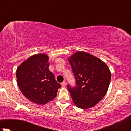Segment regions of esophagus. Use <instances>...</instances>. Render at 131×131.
<instances>
[{
	"label": "esophagus",
	"instance_id": "1",
	"mask_svg": "<svg viewBox=\"0 0 131 131\" xmlns=\"http://www.w3.org/2000/svg\"><path fill=\"white\" fill-rule=\"evenodd\" d=\"M61 85H62V87H63V88H65L66 85H67V83H66V82L65 81L61 83Z\"/></svg>",
	"mask_w": 131,
	"mask_h": 131
}]
</instances>
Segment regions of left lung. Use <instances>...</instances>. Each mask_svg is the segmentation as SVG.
I'll return each instance as SVG.
<instances>
[{"label":"left lung","instance_id":"8db88e82","mask_svg":"<svg viewBox=\"0 0 131 131\" xmlns=\"http://www.w3.org/2000/svg\"><path fill=\"white\" fill-rule=\"evenodd\" d=\"M75 76V88L68 85L74 104L88 109L101 101L108 91L111 72L105 62L84 51H78L68 58Z\"/></svg>","mask_w":131,"mask_h":131}]
</instances>
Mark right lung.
Returning <instances> with one entry per match:
<instances>
[{
  "mask_svg": "<svg viewBox=\"0 0 131 131\" xmlns=\"http://www.w3.org/2000/svg\"><path fill=\"white\" fill-rule=\"evenodd\" d=\"M49 57L45 54L31 56L16 70L17 84L25 97L37 105H45L57 95L60 84L49 70Z\"/></svg>",
  "mask_w": 131,
  "mask_h": 131,
  "instance_id": "1",
  "label": "right lung"
}]
</instances>
